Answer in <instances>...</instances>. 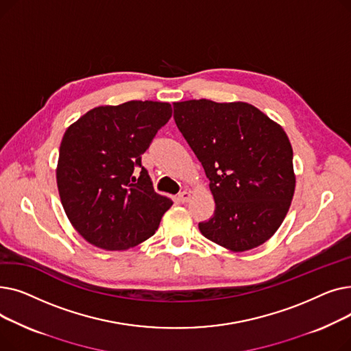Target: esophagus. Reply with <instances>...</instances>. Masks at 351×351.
<instances>
[{"label":"esophagus","mask_w":351,"mask_h":351,"mask_svg":"<svg viewBox=\"0 0 351 351\" xmlns=\"http://www.w3.org/2000/svg\"><path fill=\"white\" fill-rule=\"evenodd\" d=\"M178 199L182 202V204H185V202H189V199H191V192H188V191L180 192V193L178 195Z\"/></svg>","instance_id":"obj_1"}]
</instances>
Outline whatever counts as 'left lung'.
I'll use <instances>...</instances> for the list:
<instances>
[{
  "mask_svg": "<svg viewBox=\"0 0 351 351\" xmlns=\"http://www.w3.org/2000/svg\"><path fill=\"white\" fill-rule=\"evenodd\" d=\"M180 134L205 169L215 213L199 223L209 241L233 252L263 245L279 229L296 178L286 132L246 102L173 104Z\"/></svg>",
  "mask_w": 351,
  "mask_h": 351,
  "instance_id": "obj_1",
  "label": "left lung"
}]
</instances>
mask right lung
Listing matches in <instances>:
<instances>
[{
    "label": "right lung",
    "instance_id": "add662e5",
    "mask_svg": "<svg viewBox=\"0 0 351 351\" xmlns=\"http://www.w3.org/2000/svg\"><path fill=\"white\" fill-rule=\"evenodd\" d=\"M172 117L168 102L90 109L62 138L57 183L64 210L86 242L125 250L149 239L172 200L154 191L142 155Z\"/></svg>",
    "mask_w": 351,
    "mask_h": 351
}]
</instances>
